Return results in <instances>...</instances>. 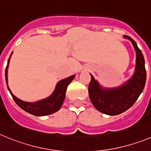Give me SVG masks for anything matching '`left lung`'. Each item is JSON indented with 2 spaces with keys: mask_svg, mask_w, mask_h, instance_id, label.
Masks as SVG:
<instances>
[{
  "mask_svg": "<svg viewBox=\"0 0 151 151\" xmlns=\"http://www.w3.org/2000/svg\"><path fill=\"white\" fill-rule=\"evenodd\" d=\"M125 37L132 41L136 50L135 73L133 76L117 88L103 89L91 75L88 85L91 101L98 111L107 115H118L129 109L143 91L146 82L145 62L141 50L132 38L127 35Z\"/></svg>",
  "mask_w": 151,
  "mask_h": 151,
  "instance_id": "obj_1",
  "label": "left lung"
}]
</instances>
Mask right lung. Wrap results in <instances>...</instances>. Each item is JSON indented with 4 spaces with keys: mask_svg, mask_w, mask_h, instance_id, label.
Masks as SVG:
<instances>
[{
    "mask_svg": "<svg viewBox=\"0 0 151 151\" xmlns=\"http://www.w3.org/2000/svg\"><path fill=\"white\" fill-rule=\"evenodd\" d=\"M10 59L7 61V65H6V69H5V78H6V85H7V88L11 94L13 99L16 102L17 105L22 110H25L27 113L32 114L34 116H42L50 115L52 113H55L58 111L60 109L62 106L63 103L64 99H65V96H66V88H67L68 85L70 84V82L73 81L74 78L75 76H72L70 77L63 79L57 83L56 88L54 90V93L51 94L49 97L46 99L41 100V101H38V102L35 103H29V102H24L21 101L17 97L13 95L10 91V88L8 87L7 85V68L9 65Z\"/></svg>",
    "mask_w": 151,
    "mask_h": 151,
    "instance_id": "right-lung-1",
    "label": "right lung"
}]
</instances>
